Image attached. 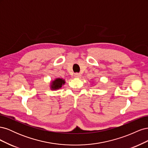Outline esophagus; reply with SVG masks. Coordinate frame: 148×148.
<instances>
[{"label":"esophagus","mask_w":148,"mask_h":148,"mask_svg":"<svg viewBox=\"0 0 148 148\" xmlns=\"http://www.w3.org/2000/svg\"><path fill=\"white\" fill-rule=\"evenodd\" d=\"M81 77H82V75H81V74H80V73H75V74L74 75V77H75V78H81Z\"/></svg>","instance_id":"esophagus-1"}]
</instances>
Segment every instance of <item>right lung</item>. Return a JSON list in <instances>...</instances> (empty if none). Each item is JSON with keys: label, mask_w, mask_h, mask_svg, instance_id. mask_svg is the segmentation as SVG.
<instances>
[{"label": "right lung", "mask_w": 148, "mask_h": 148, "mask_svg": "<svg viewBox=\"0 0 148 148\" xmlns=\"http://www.w3.org/2000/svg\"><path fill=\"white\" fill-rule=\"evenodd\" d=\"M65 83V79L62 78H56L51 82V89L52 90H57V89L61 88Z\"/></svg>", "instance_id": "obj_1"}]
</instances>
